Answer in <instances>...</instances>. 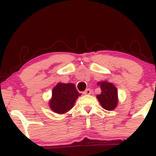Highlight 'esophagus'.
<instances>
[{"label": "esophagus", "instance_id": "obj_1", "mask_svg": "<svg viewBox=\"0 0 156 156\" xmlns=\"http://www.w3.org/2000/svg\"><path fill=\"white\" fill-rule=\"evenodd\" d=\"M91 94V90L90 89H87L84 92V95H90Z\"/></svg>", "mask_w": 156, "mask_h": 156}]
</instances>
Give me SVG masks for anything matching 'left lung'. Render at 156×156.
Here are the masks:
<instances>
[{
	"instance_id": "left-lung-1",
	"label": "left lung",
	"mask_w": 156,
	"mask_h": 156,
	"mask_svg": "<svg viewBox=\"0 0 156 156\" xmlns=\"http://www.w3.org/2000/svg\"><path fill=\"white\" fill-rule=\"evenodd\" d=\"M101 88V94L97 96V100L104 109L111 111L115 109L119 103L118 90L115 86L108 81H100L97 83Z\"/></svg>"
}]
</instances>
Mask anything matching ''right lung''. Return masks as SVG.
Instances as JSON below:
<instances>
[{
    "label": "right lung",
    "mask_w": 156,
    "mask_h": 156,
    "mask_svg": "<svg viewBox=\"0 0 156 156\" xmlns=\"http://www.w3.org/2000/svg\"><path fill=\"white\" fill-rule=\"evenodd\" d=\"M81 94L72 83H58L52 90V97L49 100L50 109L57 114H65L73 108L75 101Z\"/></svg>",
    "instance_id": "right-lung-1"
}]
</instances>
